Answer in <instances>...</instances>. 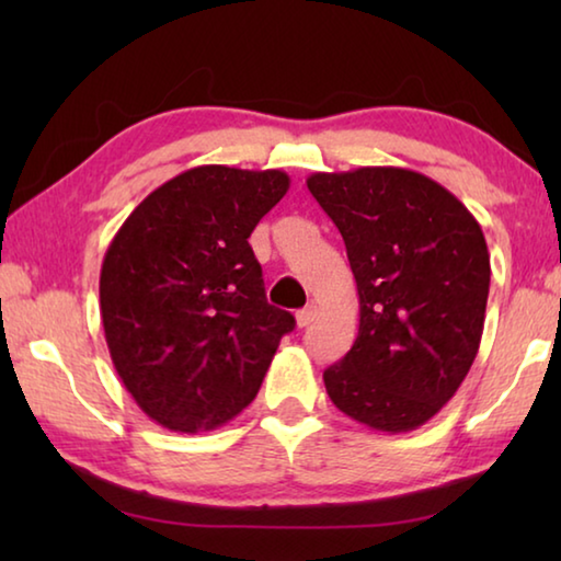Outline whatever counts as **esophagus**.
<instances>
[{
    "label": "esophagus",
    "instance_id": "1",
    "mask_svg": "<svg viewBox=\"0 0 561 561\" xmlns=\"http://www.w3.org/2000/svg\"><path fill=\"white\" fill-rule=\"evenodd\" d=\"M317 314H319V309L314 307V304H309V307H304V309H299L297 311V327L299 329H304V327H309L311 321L317 319Z\"/></svg>",
    "mask_w": 561,
    "mask_h": 561
}]
</instances>
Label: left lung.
Segmentation results:
<instances>
[{"instance_id": "1", "label": "left lung", "mask_w": 561, "mask_h": 561, "mask_svg": "<svg viewBox=\"0 0 561 561\" xmlns=\"http://www.w3.org/2000/svg\"><path fill=\"white\" fill-rule=\"evenodd\" d=\"M307 187L344 237L358 291V336L324 371L331 403L371 431L421 428L478 356L485 234L450 190L408 168L314 173Z\"/></svg>"}]
</instances>
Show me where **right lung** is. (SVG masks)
I'll return each instance as SVG.
<instances>
[{"mask_svg": "<svg viewBox=\"0 0 561 561\" xmlns=\"http://www.w3.org/2000/svg\"><path fill=\"white\" fill-rule=\"evenodd\" d=\"M287 190L284 170L197 165L156 187L111 240L103 334L126 391L163 428L232 421L294 329L264 297L247 242Z\"/></svg>", "mask_w": 561, "mask_h": 561, "instance_id": "right-lung-1", "label": "right lung"}]
</instances>
